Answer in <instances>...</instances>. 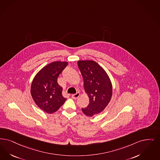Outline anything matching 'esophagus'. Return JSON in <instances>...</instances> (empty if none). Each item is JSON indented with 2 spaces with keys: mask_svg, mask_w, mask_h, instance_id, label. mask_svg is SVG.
<instances>
[{
  "mask_svg": "<svg viewBox=\"0 0 160 160\" xmlns=\"http://www.w3.org/2000/svg\"><path fill=\"white\" fill-rule=\"evenodd\" d=\"M72 98L74 99H77L79 96H80V93H75V94H73V95H72Z\"/></svg>",
  "mask_w": 160,
  "mask_h": 160,
  "instance_id": "esophagus-1",
  "label": "esophagus"
}]
</instances>
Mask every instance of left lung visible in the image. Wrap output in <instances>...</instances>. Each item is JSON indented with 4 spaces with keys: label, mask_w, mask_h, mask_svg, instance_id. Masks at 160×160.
<instances>
[{
    "label": "left lung",
    "mask_w": 160,
    "mask_h": 160,
    "mask_svg": "<svg viewBox=\"0 0 160 160\" xmlns=\"http://www.w3.org/2000/svg\"><path fill=\"white\" fill-rule=\"evenodd\" d=\"M78 67L84 81L85 92L89 98L83 113L92 117L102 112L108 105L112 97L111 80L102 68L93 61H78Z\"/></svg>",
    "instance_id": "8db88e82"
}]
</instances>
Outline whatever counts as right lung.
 Wrapping results in <instances>:
<instances>
[{
  "instance_id": "add662e5",
  "label": "right lung",
  "mask_w": 160,
  "mask_h": 160,
  "mask_svg": "<svg viewBox=\"0 0 160 160\" xmlns=\"http://www.w3.org/2000/svg\"><path fill=\"white\" fill-rule=\"evenodd\" d=\"M68 65L67 62H53L36 75L31 86V95L36 104L48 114L56 112L66 101L58 77Z\"/></svg>"
}]
</instances>
